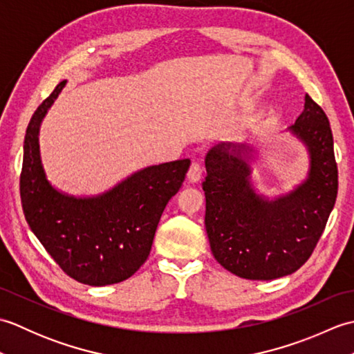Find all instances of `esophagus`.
I'll return each instance as SVG.
<instances>
[{
  "label": "esophagus",
  "instance_id": "obj_1",
  "mask_svg": "<svg viewBox=\"0 0 354 354\" xmlns=\"http://www.w3.org/2000/svg\"><path fill=\"white\" fill-rule=\"evenodd\" d=\"M201 176H202V165L199 162H196V161L192 162L190 169H189V173H187V178H189V181L190 183H196V181H199Z\"/></svg>",
  "mask_w": 354,
  "mask_h": 354
}]
</instances>
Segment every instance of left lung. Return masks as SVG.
I'll use <instances>...</instances> for the list:
<instances>
[{"label":"left lung","mask_w":354,"mask_h":354,"mask_svg":"<svg viewBox=\"0 0 354 354\" xmlns=\"http://www.w3.org/2000/svg\"><path fill=\"white\" fill-rule=\"evenodd\" d=\"M310 152L309 178L274 202L250 184V147L219 145L207 153L205 228L214 259L248 280H274L309 260L337 194V164L328 118L306 94L304 111L292 124Z\"/></svg>","instance_id":"obj_1"}]
</instances>
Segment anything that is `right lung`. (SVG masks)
<instances>
[{
  "label": "right lung",
  "instance_id": "add662e5",
  "mask_svg": "<svg viewBox=\"0 0 354 354\" xmlns=\"http://www.w3.org/2000/svg\"><path fill=\"white\" fill-rule=\"evenodd\" d=\"M66 85L62 80L30 120L19 176L26 221L53 260L74 280L106 286L132 277L150 254L165 205L185 179L190 160L150 165L99 198L76 199L45 179L39 124Z\"/></svg>",
  "mask_w": 354,
  "mask_h": 354
}]
</instances>
